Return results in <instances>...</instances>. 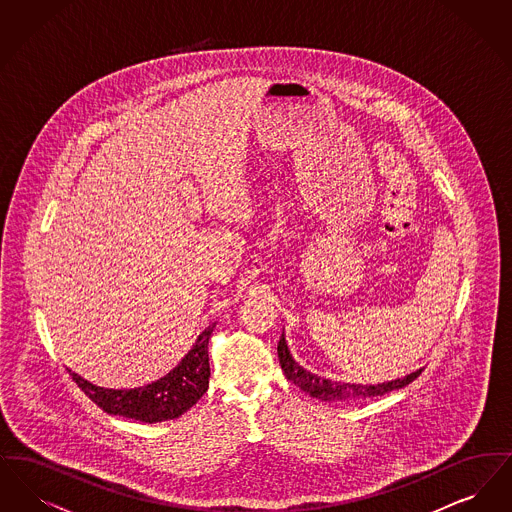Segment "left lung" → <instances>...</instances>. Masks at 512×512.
<instances>
[{"label":"left lung","mask_w":512,"mask_h":512,"mask_svg":"<svg viewBox=\"0 0 512 512\" xmlns=\"http://www.w3.org/2000/svg\"><path fill=\"white\" fill-rule=\"evenodd\" d=\"M278 359L280 366L286 374V378L293 382L297 388L322 399V401H349V399H365V397H376V395H384L388 391L401 390L405 386H409L413 380H416L422 374V368L416 370L413 374L399 378V380H391L386 384H378V386H363V384H343V382H332L326 378H320L317 374L305 370L303 366L297 365L290 355V349L284 340V334L278 341Z\"/></svg>","instance_id":"left-lung-1"}]
</instances>
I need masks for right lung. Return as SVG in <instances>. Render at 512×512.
Masks as SVG:
<instances>
[{"label": "right lung", "mask_w": 512, "mask_h": 512, "mask_svg": "<svg viewBox=\"0 0 512 512\" xmlns=\"http://www.w3.org/2000/svg\"><path fill=\"white\" fill-rule=\"evenodd\" d=\"M215 324L207 326L195 341L192 351L165 378L136 390H105L90 384L69 370L78 388L105 413L119 414L140 422H163L178 418L203 397L209 388L207 345Z\"/></svg>", "instance_id": "obj_1"}]
</instances>
